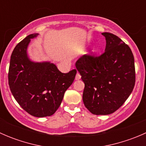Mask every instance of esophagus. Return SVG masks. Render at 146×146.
I'll use <instances>...</instances> for the list:
<instances>
[{
	"label": "esophagus",
	"mask_w": 146,
	"mask_h": 146,
	"mask_svg": "<svg viewBox=\"0 0 146 146\" xmlns=\"http://www.w3.org/2000/svg\"><path fill=\"white\" fill-rule=\"evenodd\" d=\"M80 78H81V76H80V73L78 72L77 74H76V80H80Z\"/></svg>",
	"instance_id": "obj_1"
}]
</instances>
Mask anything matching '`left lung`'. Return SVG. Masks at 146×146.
<instances>
[{"instance_id":"obj_1","label":"left lung","mask_w":146,"mask_h":146,"mask_svg":"<svg viewBox=\"0 0 146 146\" xmlns=\"http://www.w3.org/2000/svg\"><path fill=\"white\" fill-rule=\"evenodd\" d=\"M105 51L100 56L85 54L76 66L85 83L82 100L92 114L107 115L123 105L136 82L134 57L120 38L103 32Z\"/></svg>"}]
</instances>
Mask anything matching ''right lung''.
<instances>
[{
    "label": "right lung",
    "mask_w": 146,
    "mask_h": 146,
    "mask_svg": "<svg viewBox=\"0 0 146 146\" xmlns=\"http://www.w3.org/2000/svg\"><path fill=\"white\" fill-rule=\"evenodd\" d=\"M37 35H28L15 47L10 57L8 84L13 97L25 111L34 117H44L58 110L77 70L64 73L49 62L29 61L27 46L30 39Z\"/></svg>",
    "instance_id": "1"
}]
</instances>
